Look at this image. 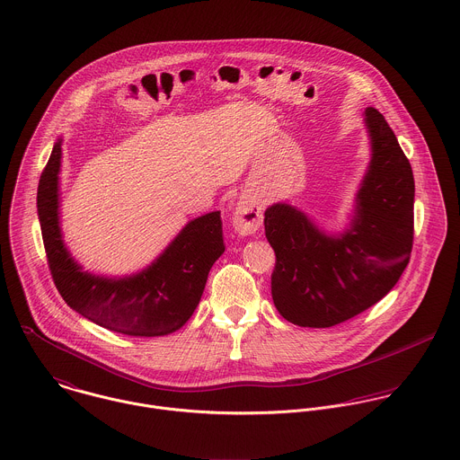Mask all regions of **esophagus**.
Wrapping results in <instances>:
<instances>
[{
  "label": "esophagus",
  "mask_w": 460,
  "mask_h": 460,
  "mask_svg": "<svg viewBox=\"0 0 460 460\" xmlns=\"http://www.w3.org/2000/svg\"><path fill=\"white\" fill-rule=\"evenodd\" d=\"M262 207L257 199L243 197L234 212V228L239 235H252L262 226Z\"/></svg>",
  "instance_id": "1"
}]
</instances>
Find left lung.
<instances>
[{"label":"left lung","instance_id":"8db88e82","mask_svg":"<svg viewBox=\"0 0 460 460\" xmlns=\"http://www.w3.org/2000/svg\"><path fill=\"white\" fill-rule=\"evenodd\" d=\"M370 163L349 226L328 234L288 203L265 210L276 253L270 292L276 310L301 328H331L381 301L409 263L414 234V177L398 139L376 108L365 110Z\"/></svg>","mask_w":460,"mask_h":460}]
</instances>
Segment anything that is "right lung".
Segmentation results:
<instances>
[{
    "instance_id": "obj_1",
    "label": "right lung",
    "mask_w": 460,
    "mask_h": 460,
    "mask_svg": "<svg viewBox=\"0 0 460 460\" xmlns=\"http://www.w3.org/2000/svg\"><path fill=\"white\" fill-rule=\"evenodd\" d=\"M62 141L55 143L37 191L44 248L60 296L84 319L128 336H164L182 328L197 310L210 267L225 252L221 212L191 219L139 272L111 278L83 270L60 226Z\"/></svg>"
}]
</instances>
